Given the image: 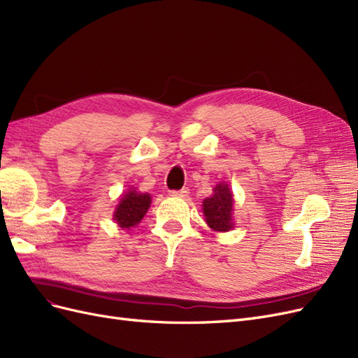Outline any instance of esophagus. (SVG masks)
Segmentation results:
<instances>
[{
	"label": "esophagus",
	"mask_w": 358,
	"mask_h": 358,
	"mask_svg": "<svg viewBox=\"0 0 358 358\" xmlns=\"http://www.w3.org/2000/svg\"><path fill=\"white\" fill-rule=\"evenodd\" d=\"M173 196L176 197H187L189 194V189L188 188H182V189H178V191H171Z\"/></svg>",
	"instance_id": "1"
}]
</instances>
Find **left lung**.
<instances>
[{
    "instance_id": "8db88e82",
    "label": "left lung",
    "mask_w": 358,
    "mask_h": 358,
    "mask_svg": "<svg viewBox=\"0 0 358 358\" xmlns=\"http://www.w3.org/2000/svg\"><path fill=\"white\" fill-rule=\"evenodd\" d=\"M231 210L233 194L227 183H218L213 188V196L203 201L206 222L216 231H229L233 229Z\"/></svg>"
}]
</instances>
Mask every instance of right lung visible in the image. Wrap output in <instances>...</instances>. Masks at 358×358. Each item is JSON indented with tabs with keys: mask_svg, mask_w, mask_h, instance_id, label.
I'll list each match as a JSON object with an SVG mask.
<instances>
[{
	"mask_svg": "<svg viewBox=\"0 0 358 358\" xmlns=\"http://www.w3.org/2000/svg\"><path fill=\"white\" fill-rule=\"evenodd\" d=\"M150 204L149 194L136 192V189L129 191L128 194L119 201L116 212H115V221L119 224L121 229H129L142 221L148 208Z\"/></svg>",
	"mask_w": 358,
	"mask_h": 358,
	"instance_id": "obj_1",
	"label": "right lung"
}]
</instances>
